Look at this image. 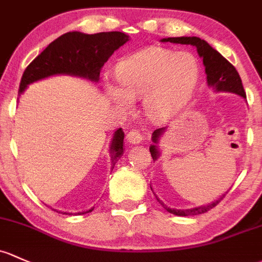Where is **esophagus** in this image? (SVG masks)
Returning a JSON list of instances; mask_svg holds the SVG:
<instances>
[{
	"mask_svg": "<svg viewBox=\"0 0 262 262\" xmlns=\"http://www.w3.org/2000/svg\"><path fill=\"white\" fill-rule=\"evenodd\" d=\"M143 136L139 133V130L137 129H132L128 134H126V140H128L130 144H139L142 142Z\"/></svg>",
	"mask_w": 262,
	"mask_h": 262,
	"instance_id": "obj_1",
	"label": "esophagus"
}]
</instances>
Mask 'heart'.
Here are the masks:
<instances>
[{
    "mask_svg": "<svg viewBox=\"0 0 262 262\" xmlns=\"http://www.w3.org/2000/svg\"><path fill=\"white\" fill-rule=\"evenodd\" d=\"M117 82L106 81V94L120 108H130L143 98L145 117L163 122L180 113L193 95L200 79V62L188 51L149 46L120 60Z\"/></svg>",
    "mask_w": 262,
    "mask_h": 262,
    "instance_id": "1",
    "label": "heart"
}]
</instances>
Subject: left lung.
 <instances>
[{"label":"left lung","mask_w":262,"mask_h":262,"mask_svg":"<svg viewBox=\"0 0 262 262\" xmlns=\"http://www.w3.org/2000/svg\"><path fill=\"white\" fill-rule=\"evenodd\" d=\"M162 42H173V43H181V45H192L197 49L198 55L202 57L203 65H205V73L207 75V85L214 92L217 93H233V94L240 95L241 98L246 99V94H245L244 86H242V81L240 75H238L237 70L235 69L231 62L220 54L219 51L214 50L207 41L202 40V38L196 36H182V37H168L162 38ZM167 126L164 128L156 129L152 134V142L153 144L149 147V152L152 154L153 161L156 162L157 159L161 157V149H159V140L161 137L163 136L166 132ZM152 188V187H150ZM227 193V192H226ZM157 197V196H156ZM225 197L222 194L219 200L213 201V202L208 203V205L200 206V207L194 208H187V210H176V208L167 207L158 197V202L163 206L169 213L176 214V216H194V214L205 213V212L210 211L217 203Z\"/></svg>","instance_id":"obj_1"}]
</instances>
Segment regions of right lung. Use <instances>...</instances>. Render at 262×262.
I'll list each match as a JSON object with an SVG mask.
<instances>
[{
  "label": "right lung",
  "instance_id": "right-lung-1",
  "mask_svg": "<svg viewBox=\"0 0 262 262\" xmlns=\"http://www.w3.org/2000/svg\"><path fill=\"white\" fill-rule=\"evenodd\" d=\"M129 41L124 32L110 31L89 35L79 31L66 32L54 40L48 48L31 62L22 74L18 96L32 82L54 75H70L98 82L101 68L114 54L115 50ZM124 132L122 128L115 130L110 143L112 170L123 156ZM94 207L75 214L89 213ZM62 213V212H61ZM68 214V212H64ZM71 214V213H69Z\"/></svg>",
  "mask_w": 262,
  "mask_h": 262
}]
</instances>
